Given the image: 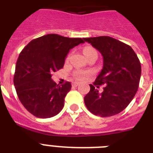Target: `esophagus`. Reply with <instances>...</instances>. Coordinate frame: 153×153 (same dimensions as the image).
<instances>
[{
	"label": "esophagus",
	"mask_w": 153,
	"mask_h": 153,
	"mask_svg": "<svg viewBox=\"0 0 153 153\" xmlns=\"http://www.w3.org/2000/svg\"><path fill=\"white\" fill-rule=\"evenodd\" d=\"M72 86H75V87H76V86H79V83H78V82H73V83H72Z\"/></svg>",
	"instance_id": "obj_1"
}]
</instances>
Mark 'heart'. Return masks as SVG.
<instances>
[{
  "mask_svg": "<svg viewBox=\"0 0 153 153\" xmlns=\"http://www.w3.org/2000/svg\"><path fill=\"white\" fill-rule=\"evenodd\" d=\"M94 51H96V50L91 47H87L86 48L84 49V54L86 55V56L87 55H89L90 53L94 52ZM69 58V56L67 57V59ZM89 75V72L87 71H76L73 73V76L74 77V79H77V80H83L86 78V77Z\"/></svg>",
  "mask_w": 153,
  "mask_h": 153,
  "instance_id": "1",
  "label": "heart"
}]
</instances>
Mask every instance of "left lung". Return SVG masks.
Returning a JSON list of instances; mask_svg holds the SVG:
<instances>
[{
	"label": "left lung",
	"mask_w": 153,
	"mask_h": 153,
	"mask_svg": "<svg viewBox=\"0 0 153 153\" xmlns=\"http://www.w3.org/2000/svg\"><path fill=\"white\" fill-rule=\"evenodd\" d=\"M100 51L103 68L91 90L84 97L90 112L102 117L121 113L128 106L138 90L141 66L137 55L129 45L110 36L84 38ZM104 85L103 91H98Z\"/></svg>",
	"instance_id": "left-lung-1"
}]
</instances>
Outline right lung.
I'll list each match as a JSON object with an SVG mask.
<instances>
[{
    "label": "right lung",
    "mask_w": 153,
    "mask_h": 153,
    "mask_svg": "<svg viewBox=\"0 0 153 153\" xmlns=\"http://www.w3.org/2000/svg\"><path fill=\"white\" fill-rule=\"evenodd\" d=\"M82 43L81 38L48 34L32 39L20 53L13 83L20 102L35 117L49 118L62 109L71 84L59 86L51 75L63 67L70 50Z\"/></svg>",
    "instance_id": "obj_1"
}]
</instances>
